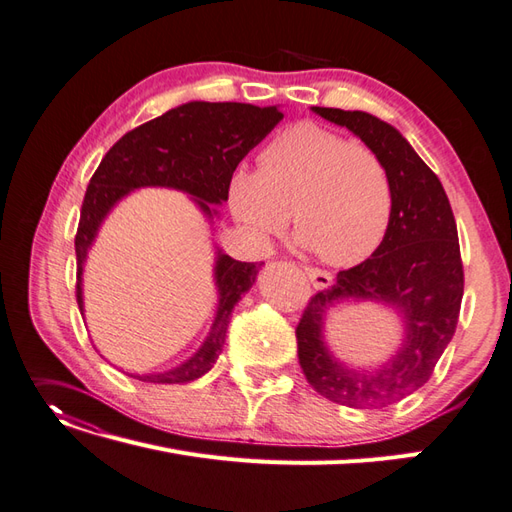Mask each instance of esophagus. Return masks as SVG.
I'll use <instances>...</instances> for the list:
<instances>
[{
  "mask_svg": "<svg viewBox=\"0 0 512 512\" xmlns=\"http://www.w3.org/2000/svg\"><path fill=\"white\" fill-rule=\"evenodd\" d=\"M305 274L309 277V281L313 283V287H316V290H326V287L333 285V277H331V274L320 270V268L305 266Z\"/></svg>",
  "mask_w": 512,
  "mask_h": 512,
  "instance_id": "1",
  "label": "esophagus"
}]
</instances>
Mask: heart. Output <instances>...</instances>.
I'll return each instance as SVG.
<instances>
[{"mask_svg":"<svg viewBox=\"0 0 512 512\" xmlns=\"http://www.w3.org/2000/svg\"><path fill=\"white\" fill-rule=\"evenodd\" d=\"M393 181L368 144L348 142L316 123H298L259 153V170L229 183L233 216L257 238L281 233L290 212L300 242L333 266L368 259L391 225Z\"/></svg>","mask_w":512,"mask_h":512,"instance_id":"heart-1","label":"heart"}]
</instances>
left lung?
Here are the masks:
<instances>
[{
    "label": "left lung",
    "instance_id": "obj_1",
    "mask_svg": "<svg viewBox=\"0 0 512 512\" xmlns=\"http://www.w3.org/2000/svg\"><path fill=\"white\" fill-rule=\"evenodd\" d=\"M311 110L348 127L383 157L396 201L389 231L372 257L339 270L331 287L311 296L296 326L298 361L320 396L352 409H383L428 383L456 331L465 285L456 222L439 177L396 127L359 110ZM348 297L378 299L401 313L407 339L381 371H350L323 346L325 311Z\"/></svg>",
    "mask_w": 512,
    "mask_h": 512
}]
</instances>
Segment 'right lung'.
I'll return each instance as SVG.
<instances>
[{"mask_svg": "<svg viewBox=\"0 0 512 512\" xmlns=\"http://www.w3.org/2000/svg\"><path fill=\"white\" fill-rule=\"evenodd\" d=\"M283 112L277 106L259 108L251 103L190 101L144 123L114 144L90 179L75 233L77 285L75 296L82 309V270L90 244L110 209L125 194L144 186H164L194 196L196 205L212 218L209 203L229 199L233 170L244 155L264 140ZM264 261H238L218 251L216 285L218 311L203 346L179 368L157 374H129L142 383H190L212 370L225 344L235 303L251 290Z\"/></svg>", "mask_w": 512, "mask_h": 512, "instance_id": "obj_1", "label": "right lung"}]
</instances>
